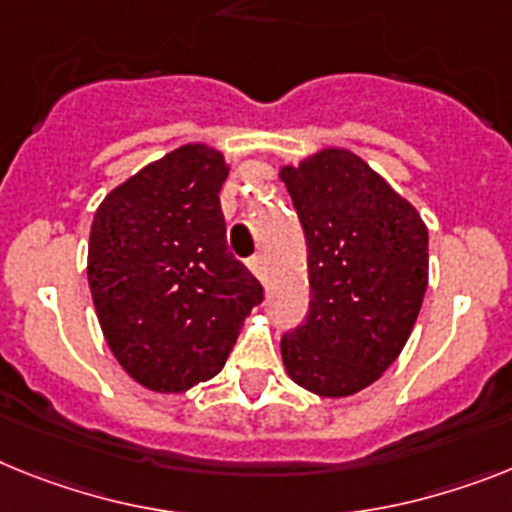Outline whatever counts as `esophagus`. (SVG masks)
<instances>
[{"label": "esophagus", "mask_w": 512, "mask_h": 512, "mask_svg": "<svg viewBox=\"0 0 512 512\" xmlns=\"http://www.w3.org/2000/svg\"><path fill=\"white\" fill-rule=\"evenodd\" d=\"M247 265H249V270H252V273H255V276L260 278V281H263V276H265V260H263V257H260V255L249 257Z\"/></svg>", "instance_id": "esophagus-1"}]
</instances>
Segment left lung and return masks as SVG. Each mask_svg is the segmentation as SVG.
Masks as SVG:
<instances>
[{
    "mask_svg": "<svg viewBox=\"0 0 512 512\" xmlns=\"http://www.w3.org/2000/svg\"><path fill=\"white\" fill-rule=\"evenodd\" d=\"M309 249L312 302L281 338L283 367L322 398L369 388L409 341L429 281L419 210L364 158L322 148L281 166Z\"/></svg>",
    "mask_w": 512,
    "mask_h": 512,
    "instance_id": "8db88e82",
    "label": "left lung"
}]
</instances>
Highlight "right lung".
Instances as JSON below:
<instances>
[{"label":"right lung","mask_w":512,"mask_h":512,"mask_svg":"<svg viewBox=\"0 0 512 512\" xmlns=\"http://www.w3.org/2000/svg\"><path fill=\"white\" fill-rule=\"evenodd\" d=\"M229 163L187 143L103 197L88 242V283L103 338L135 382L184 393L223 369L263 286L226 244Z\"/></svg>","instance_id":"add662e5"}]
</instances>
